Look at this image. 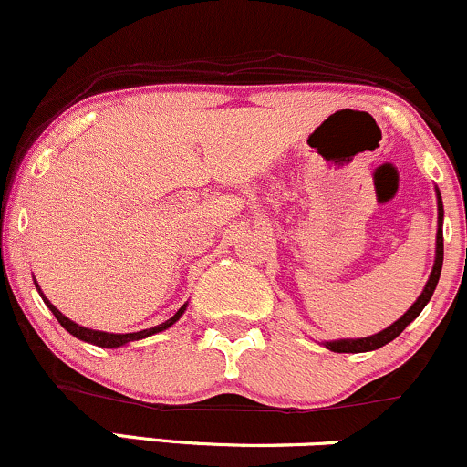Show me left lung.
<instances>
[{"label":"left lung","instance_id":"obj_1","mask_svg":"<svg viewBox=\"0 0 467 467\" xmlns=\"http://www.w3.org/2000/svg\"><path fill=\"white\" fill-rule=\"evenodd\" d=\"M437 191V210H439V217H437V250H434V265H432V273L428 276V284H425V288L421 295L417 296V301H414L410 308L403 312L401 317H399L397 321H394L392 326H388L386 330L377 332V335H370V337H361V339H335V341H324V346L327 350L332 352H370V350H379V348H383L386 343H390L392 339H397L399 335H401L406 327L412 324L414 319H417L419 315H421V310L428 306V301L432 299L434 295V288H437L439 284V276H441V268H443V202H441V192H439V188H434Z\"/></svg>","mask_w":467,"mask_h":467}]
</instances>
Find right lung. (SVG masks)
Instances as JSON below:
<instances>
[{"mask_svg": "<svg viewBox=\"0 0 467 467\" xmlns=\"http://www.w3.org/2000/svg\"><path fill=\"white\" fill-rule=\"evenodd\" d=\"M35 288H37V292L39 295H42V299H44V304L48 306L50 308V312H53L55 315V319L59 321L61 326L66 327V330L70 332V335L73 337H77V339H81V341H86V343H92V346H99V348H121V346H126V343H130V341H140V339H146V337H152V335H157V332H163V330H168V327H171L172 324H177L179 319H182V315L183 312H186V308H188V304H183L182 308H179L175 315L171 317V319L168 321H163V324H159V326H155V327H148V330H140V332H126V335H121V332H104V330H92V327H86V326H79V324H75V321H70L68 317L66 315H61V312L55 308L53 304H50L48 299H46V295L42 292V288H39V284L37 281H35Z\"/></svg>", "mask_w": 467, "mask_h": 467, "instance_id": "add662e5", "label": "right lung"}]
</instances>
